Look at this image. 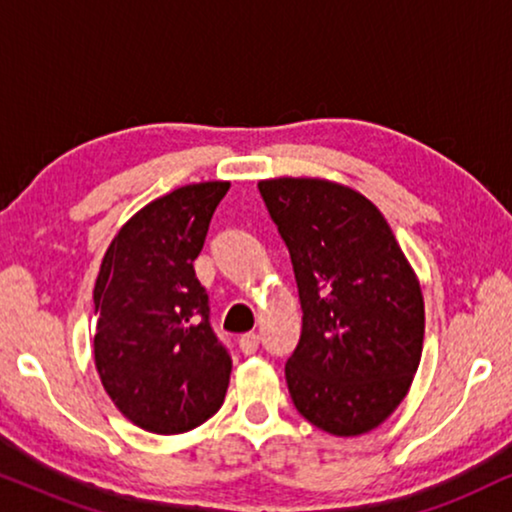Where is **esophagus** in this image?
Listing matches in <instances>:
<instances>
[{"mask_svg": "<svg viewBox=\"0 0 512 512\" xmlns=\"http://www.w3.org/2000/svg\"><path fill=\"white\" fill-rule=\"evenodd\" d=\"M257 346H260V335H255V332H248V335L238 339V349H241L245 356H252V353L257 351Z\"/></svg>", "mask_w": 512, "mask_h": 512, "instance_id": "obj_1", "label": "esophagus"}]
</instances>
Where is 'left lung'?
Returning a JSON list of instances; mask_svg holds the SVG:
<instances>
[{"label":"left lung","mask_w":512,"mask_h":512,"mask_svg":"<svg viewBox=\"0 0 512 512\" xmlns=\"http://www.w3.org/2000/svg\"><path fill=\"white\" fill-rule=\"evenodd\" d=\"M288 245L302 337L285 365L297 412L320 431L370 433L403 403L424 349V297L370 199L318 177L262 180Z\"/></svg>","instance_id":"8db88e82"}]
</instances>
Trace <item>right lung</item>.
<instances>
[{"label":"right lung","instance_id":"obj_1","mask_svg":"<svg viewBox=\"0 0 512 512\" xmlns=\"http://www.w3.org/2000/svg\"><path fill=\"white\" fill-rule=\"evenodd\" d=\"M227 192L229 182H199L147 203L102 257L95 367L119 412L149 433H187L224 403L231 358L194 260Z\"/></svg>","mask_w":512,"mask_h":512}]
</instances>
